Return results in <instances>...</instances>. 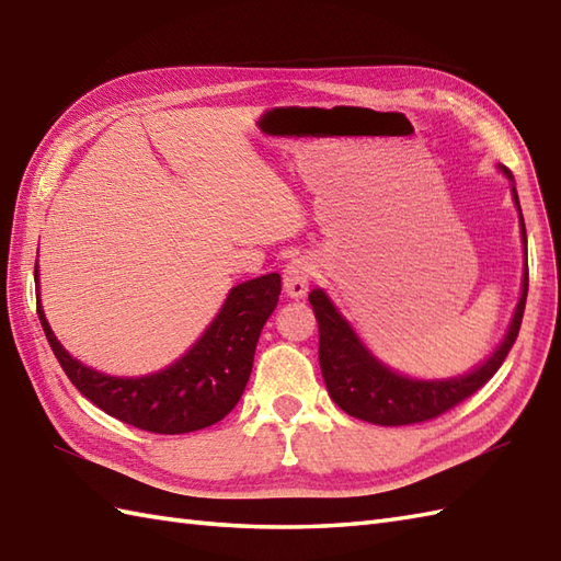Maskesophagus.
Returning <instances> with one entry per match:
<instances>
[{
    "label": "esophagus",
    "mask_w": 561,
    "mask_h": 561,
    "mask_svg": "<svg viewBox=\"0 0 561 561\" xmlns=\"http://www.w3.org/2000/svg\"><path fill=\"white\" fill-rule=\"evenodd\" d=\"M312 265L308 257H294V261L284 267V294L286 298L300 300L306 298L310 286Z\"/></svg>",
    "instance_id": "34e87169"
}]
</instances>
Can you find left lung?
Here are the masks:
<instances>
[{
  "instance_id": "8db88e82",
  "label": "left lung",
  "mask_w": 561,
  "mask_h": 561,
  "mask_svg": "<svg viewBox=\"0 0 561 561\" xmlns=\"http://www.w3.org/2000/svg\"><path fill=\"white\" fill-rule=\"evenodd\" d=\"M497 170L510 180L512 201L516 213H519V229L526 253V227L519 206V194H516L514 186V175L505 165H497ZM526 294L528 267L524 263L519 304L514 308L507 332L497 343V348L483 363L465 371V375L448 379H414L379 360L367 348L363 336L355 332V327L346 314L339 310L332 296L324 289H312L308 298L320 327V369L329 396L351 417L379 426H403L438 417L445 410L462 403L473 391H479L500 369V365L505 363L512 343L519 336Z\"/></svg>"
}]
</instances>
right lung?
Returning a JSON list of instances; mask_svg holds the SVG:
<instances>
[{"label": "right lung", "mask_w": 561, "mask_h": 561, "mask_svg": "<svg viewBox=\"0 0 561 561\" xmlns=\"http://www.w3.org/2000/svg\"><path fill=\"white\" fill-rule=\"evenodd\" d=\"M35 289L39 324L49 346L84 398L111 417L151 434H190L220 422L239 403L251 377L255 343L277 308L282 279L277 272H270L232 286L194 346L175 363L141 377H113L76 360L42 310L37 267Z\"/></svg>", "instance_id": "right-lung-1"}]
</instances>
